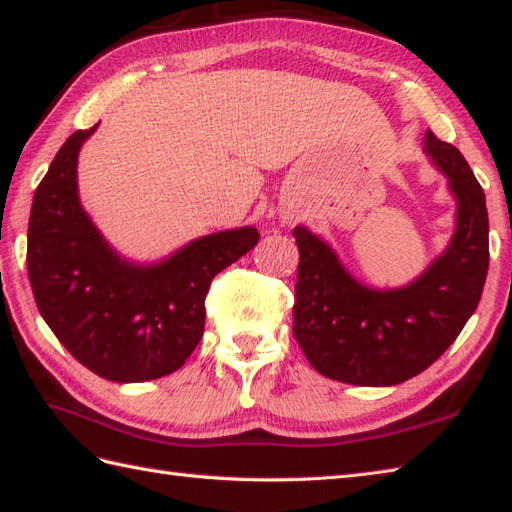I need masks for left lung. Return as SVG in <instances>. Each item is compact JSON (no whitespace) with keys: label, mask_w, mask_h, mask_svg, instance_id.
<instances>
[{"label":"left lung","mask_w":512,"mask_h":512,"mask_svg":"<svg viewBox=\"0 0 512 512\" xmlns=\"http://www.w3.org/2000/svg\"><path fill=\"white\" fill-rule=\"evenodd\" d=\"M424 147L449 178L458 228L427 273L400 290L358 284L308 228L292 235L299 268L292 334L319 374L347 385H398L447 352L480 303L488 273V213L480 182L458 149L436 134Z\"/></svg>","instance_id":"obj_1"}]
</instances>
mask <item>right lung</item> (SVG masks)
<instances>
[{
	"instance_id": "obj_1",
	"label": "right lung",
	"mask_w": 512,
	"mask_h": 512,
	"mask_svg": "<svg viewBox=\"0 0 512 512\" xmlns=\"http://www.w3.org/2000/svg\"><path fill=\"white\" fill-rule=\"evenodd\" d=\"M96 129L57 151L32 198L28 279L43 321L76 361L114 383L176 372L204 334L211 281L259 242L253 226L195 239L158 266L123 262L76 195V158Z\"/></svg>"
}]
</instances>
